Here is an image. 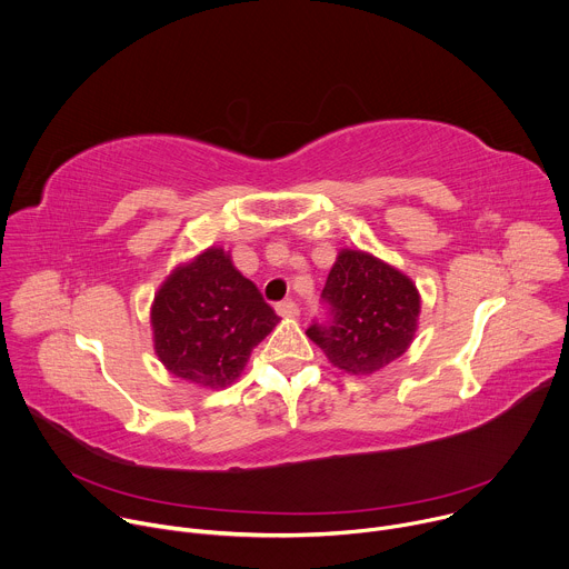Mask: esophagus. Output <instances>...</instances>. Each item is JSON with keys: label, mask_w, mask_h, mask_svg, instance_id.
<instances>
[{"label": "esophagus", "mask_w": 569, "mask_h": 569, "mask_svg": "<svg viewBox=\"0 0 569 569\" xmlns=\"http://www.w3.org/2000/svg\"><path fill=\"white\" fill-rule=\"evenodd\" d=\"M277 312H279L281 317H297V315H299V308H297V303H295V301L286 299V301L277 303Z\"/></svg>", "instance_id": "34e87169"}]
</instances>
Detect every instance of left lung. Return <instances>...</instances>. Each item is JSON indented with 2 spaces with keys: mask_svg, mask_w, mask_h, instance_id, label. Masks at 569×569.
I'll return each mask as SVG.
<instances>
[{
  "mask_svg": "<svg viewBox=\"0 0 569 569\" xmlns=\"http://www.w3.org/2000/svg\"><path fill=\"white\" fill-rule=\"evenodd\" d=\"M321 299L329 303V321H315L306 336L347 373L369 376L385 369L417 336V283L369 252L340 250Z\"/></svg>",
  "mask_w": 569,
  "mask_h": 569,
  "instance_id": "obj_1",
  "label": "left lung"
}]
</instances>
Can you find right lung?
I'll return each mask as SVG.
<instances>
[{
  "instance_id": "add662e5",
  "label": "right lung",
  "mask_w": 569,
  "mask_h": 569,
  "mask_svg": "<svg viewBox=\"0 0 569 569\" xmlns=\"http://www.w3.org/2000/svg\"><path fill=\"white\" fill-rule=\"evenodd\" d=\"M277 323L259 288L216 246L180 263L150 306L159 362L176 378L204 389L231 385Z\"/></svg>"
}]
</instances>
